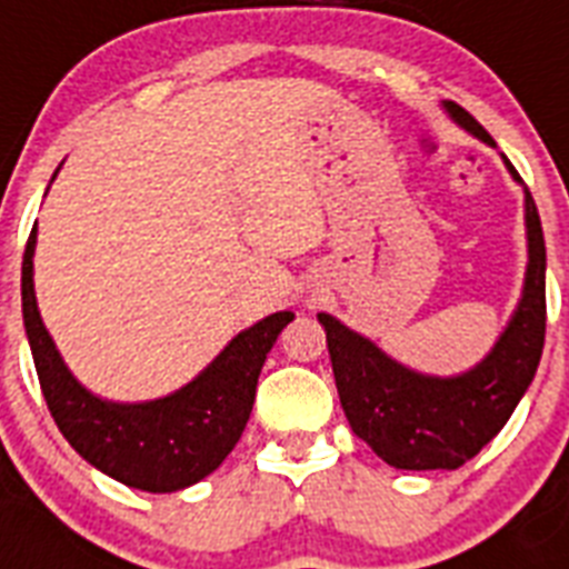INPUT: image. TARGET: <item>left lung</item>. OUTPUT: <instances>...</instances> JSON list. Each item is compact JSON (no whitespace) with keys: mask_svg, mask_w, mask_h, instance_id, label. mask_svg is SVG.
Instances as JSON below:
<instances>
[{"mask_svg":"<svg viewBox=\"0 0 569 569\" xmlns=\"http://www.w3.org/2000/svg\"><path fill=\"white\" fill-rule=\"evenodd\" d=\"M441 108L459 128L496 148L461 104ZM501 162L525 188L527 270L519 305L479 365L459 376L416 373L336 316L319 313L347 421L379 459L399 470H456L470 461L507 425L539 367L547 325L545 233L527 184L505 153Z\"/></svg>","mask_w":569,"mask_h":569,"instance_id":"1","label":"left lung"}]
</instances>
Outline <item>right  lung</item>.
I'll list each match as a JSON object with an SVG mask.
<instances>
[{
	"label": "right lung",
	"instance_id": "add662e5",
	"mask_svg": "<svg viewBox=\"0 0 569 569\" xmlns=\"http://www.w3.org/2000/svg\"><path fill=\"white\" fill-rule=\"evenodd\" d=\"M33 253L37 224L22 259V319L44 401L68 445L133 490L176 492L210 476L248 425L261 365L293 313L279 310L236 333L202 373L170 396L108 401L70 373L50 339L33 293Z\"/></svg>",
	"mask_w": 569,
	"mask_h": 569
}]
</instances>
